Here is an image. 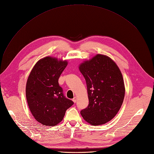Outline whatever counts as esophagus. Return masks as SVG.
<instances>
[{
	"label": "esophagus",
	"mask_w": 154,
	"mask_h": 154,
	"mask_svg": "<svg viewBox=\"0 0 154 154\" xmlns=\"http://www.w3.org/2000/svg\"><path fill=\"white\" fill-rule=\"evenodd\" d=\"M73 102H74V103H76V101H77V98H76V97H75L73 99Z\"/></svg>",
	"instance_id": "esophagus-1"
}]
</instances>
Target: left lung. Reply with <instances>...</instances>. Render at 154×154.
<instances>
[{"label": "left lung", "instance_id": "left-lung-1", "mask_svg": "<svg viewBox=\"0 0 154 154\" xmlns=\"http://www.w3.org/2000/svg\"><path fill=\"white\" fill-rule=\"evenodd\" d=\"M86 82L89 105L81 111L84 120L93 126L103 125L120 110L125 94L121 71L107 55L96 54L79 65Z\"/></svg>", "mask_w": 154, "mask_h": 154}]
</instances>
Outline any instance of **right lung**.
<instances>
[{"mask_svg":"<svg viewBox=\"0 0 154 154\" xmlns=\"http://www.w3.org/2000/svg\"><path fill=\"white\" fill-rule=\"evenodd\" d=\"M67 65L66 60L45 57L34 65L28 78L26 97L29 109L36 120L44 126L60 123L73 104L64 97L58 81Z\"/></svg>","mask_w":154,"mask_h":154,"instance_id":"add662e5","label":"right lung"}]
</instances>
